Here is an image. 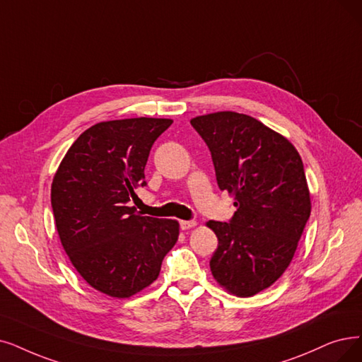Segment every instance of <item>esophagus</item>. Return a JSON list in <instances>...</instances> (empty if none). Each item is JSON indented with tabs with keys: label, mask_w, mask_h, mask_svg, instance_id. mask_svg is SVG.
I'll return each mask as SVG.
<instances>
[{
	"label": "esophagus",
	"mask_w": 362,
	"mask_h": 362,
	"mask_svg": "<svg viewBox=\"0 0 362 362\" xmlns=\"http://www.w3.org/2000/svg\"><path fill=\"white\" fill-rule=\"evenodd\" d=\"M197 223L196 221H180V226L182 230H189V228H193Z\"/></svg>",
	"instance_id": "34e87169"
}]
</instances>
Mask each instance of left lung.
<instances>
[{
    "mask_svg": "<svg viewBox=\"0 0 362 362\" xmlns=\"http://www.w3.org/2000/svg\"><path fill=\"white\" fill-rule=\"evenodd\" d=\"M190 123L211 151L220 190L238 208L230 223H206L218 238L212 276L230 294L252 297L290 266L310 216L301 157L285 136L247 114L220 111Z\"/></svg>",
    "mask_w": 362,
    "mask_h": 362,
    "instance_id": "obj_1",
    "label": "left lung"
}]
</instances>
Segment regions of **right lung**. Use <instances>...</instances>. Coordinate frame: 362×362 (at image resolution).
I'll return each instance as SVG.
<instances>
[{"instance_id": "obj_1", "label": "right lung", "mask_w": 362, "mask_h": 362, "mask_svg": "<svg viewBox=\"0 0 362 362\" xmlns=\"http://www.w3.org/2000/svg\"><path fill=\"white\" fill-rule=\"evenodd\" d=\"M170 119L100 122L66 151L52 182L61 243L80 276L99 293L129 298L151 285L178 240L175 220L141 215L136 190L146 182L154 141Z\"/></svg>"}]
</instances>
